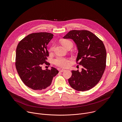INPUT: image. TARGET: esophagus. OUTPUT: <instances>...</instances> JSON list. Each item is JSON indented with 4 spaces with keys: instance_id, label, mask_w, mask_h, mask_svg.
Returning a JSON list of instances; mask_svg holds the SVG:
<instances>
[{
    "instance_id": "1",
    "label": "esophagus",
    "mask_w": 122,
    "mask_h": 122,
    "mask_svg": "<svg viewBox=\"0 0 122 122\" xmlns=\"http://www.w3.org/2000/svg\"><path fill=\"white\" fill-rule=\"evenodd\" d=\"M66 70L65 69H60V70L59 71V72H63V71H65Z\"/></svg>"
}]
</instances>
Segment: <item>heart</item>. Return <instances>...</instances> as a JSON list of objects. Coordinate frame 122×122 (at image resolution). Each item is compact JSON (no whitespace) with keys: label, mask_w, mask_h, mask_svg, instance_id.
Masks as SVG:
<instances>
[{"label":"heart","mask_w":122,"mask_h":122,"mask_svg":"<svg viewBox=\"0 0 122 122\" xmlns=\"http://www.w3.org/2000/svg\"><path fill=\"white\" fill-rule=\"evenodd\" d=\"M61 43L62 45L64 47H65L66 48L69 46H73L72 42L71 41L68 40H63L61 41ZM54 45H52L50 47V50L51 51H53L54 49ZM54 63L56 66H58L61 67H67L69 65L70 60L67 58L61 57H58L54 60Z\"/></svg>","instance_id":"1"}]
</instances>
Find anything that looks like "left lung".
<instances>
[{"instance_id": "obj_1", "label": "left lung", "mask_w": 122, "mask_h": 122, "mask_svg": "<svg viewBox=\"0 0 122 122\" xmlns=\"http://www.w3.org/2000/svg\"><path fill=\"white\" fill-rule=\"evenodd\" d=\"M63 38L71 39L75 42L78 50L76 63L83 67L81 72L71 71L69 84L79 91L91 89L98 83L106 68L107 55L103 42L93 33L85 30H71Z\"/></svg>"}]
</instances>
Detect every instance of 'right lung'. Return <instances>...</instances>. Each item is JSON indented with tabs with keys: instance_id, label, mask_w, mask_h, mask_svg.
<instances>
[{
	"instance_id": "obj_1",
	"label": "right lung",
	"mask_w": 122,
	"mask_h": 122,
	"mask_svg": "<svg viewBox=\"0 0 122 122\" xmlns=\"http://www.w3.org/2000/svg\"><path fill=\"white\" fill-rule=\"evenodd\" d=\"M54 35L47 32L30 34L22 40L17 46L15 66L21 80L29 88L43 91L51 84L58 70L42 69L43 64L47 65L49 52L47 45Z\"/></svg>"
}]
</instances>
